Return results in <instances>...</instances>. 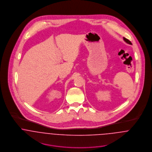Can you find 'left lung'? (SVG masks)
Instances as JSON below:
<instances>
[{
    "label": "left lung",
    "mask_w": 152,
    "mask_h": 152,
    "mask_svg": "<svg viewBox=\"0 0 152 152\" xmlns=\"http://www.w3.org/2000/svg\"><path fill=\"white\" fill-rule=\"evenodd\" d=\"M124 41H125L126 43L129 44H132V43L130 42V41H129L128 39H126V38H125V37H124Z\"/></svg>",
    "instance_id": "1"
}]
</instances>
